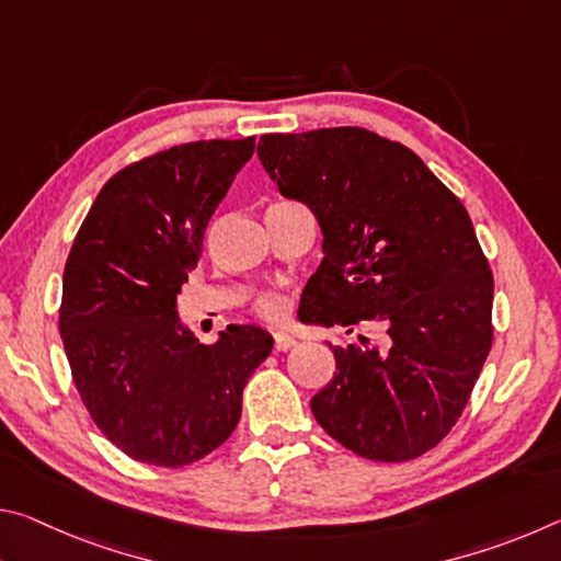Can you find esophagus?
Masks as SVG:
<instances>
[{
  "label": "esophagus",
  "instance_id": "esophagus-1",
  "mask_svg": "<svg viewBox=\"0 0 561 561\" xmlns=\"http://www.w3.org/2000/svg\"><path fill=\"white\" fill-rule=\"evenodd\" d=\"M294 346H297V339H294V336L284 334V331H277V334H274V348H277V351H289Z\"/></svg>",
  "mask_w": 561,
  "mask_h": 561
}]
</instances>
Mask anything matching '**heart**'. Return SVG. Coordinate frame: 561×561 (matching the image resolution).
Masks as SVG:
<instances>
[{"instance_id":"1","label":"heart","mask_w":561,"mask_h":561,"mask_svg":"<svg viewBox=\"0 0 561 561\" xmlns=\"http://www.w3.org/2000/svg\"><path fill=\"white\" fill-rule=\"evenodd\" d=\"M254 309H257V314L270 319V321H279L287 317V301H284V297H279V294H262V297L254 301Z\"/></svg>"}]
</instances>
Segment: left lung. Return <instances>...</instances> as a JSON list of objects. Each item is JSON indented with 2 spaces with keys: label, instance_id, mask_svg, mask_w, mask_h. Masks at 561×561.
Here are the masks:
<instances>
[{
  "label": "left lung",
  "instance_id": "1",
  "mask_svg": "<svg viewBox=\"0 0 561 561\" xmlns=\"http://www.w3.org/2000/svg\"><path fill=\"white\" fill-rule=\"evenodd\" d=\"M257 156L324 234L309 279L317 324L383 329V346H331L336 374L311 398L317 423L368 460L428 453L492 346L495 282L468 210L411 148L366 128L267 133Z\"/></svg>",
  "mask_w": 561,
  "mask_h": 561
}]
</instances>
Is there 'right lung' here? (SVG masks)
<instances>
[{"instance_id":"1","label":"right lung","mask_w":561,"mask_h":561,"mask_svg":"<svg viewBox=\"0 0 561 561\" xmlns=\"http://www.w3.org/2000/svg\"><path fill=\"white\" fill-rule=\"evenodd\" d=\"M254 136L197 140L130 163L101 187L64 267L61 341L101 433L128 458L183 468L230 438L242 391L270 356L260 327L201 344L178 294Z\"/></svg>"}]
</instances>
